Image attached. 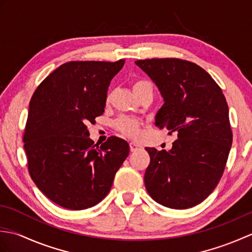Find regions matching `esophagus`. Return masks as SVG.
Returning a JSON list of instances; mask_svg holds the SVG:
<instances>
[{
    "label": "esophagus",
    "mask_w": 252,
    "mask_h": 252,
    "mask_svg": "<svg viewBox=\"0 0 252 252\" xmlns=\"http://www.w3.org/2000/svg\"><path fill=\"white\" fill-rule=\"evenodd\" d=\"M143 147L141 146V145H138V144H136V143H130V149H131V152L132 153H134V152H137V151H140V149H142Z\"/></svg>",
    "instance_id": "esophagus-1"
}]
</instances>
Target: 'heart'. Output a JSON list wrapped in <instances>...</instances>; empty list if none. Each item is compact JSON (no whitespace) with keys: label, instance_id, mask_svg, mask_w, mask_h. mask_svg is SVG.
<instances>
[{"label":"heart","instance_id":"1","mask_svg":"<svg viewBox=\"0 0 252 252\" xmlns=\"http://www.w3.org/2000/svg\"><path fill=\"white\" fill-rule=\"evenodd\" d=\"M146 90L153 91V85L151 82L147 81V80L138 79V80H135L134 83H133V91H134L135 94L141 93L143 91H146ZM110 97H111V94L108 93L106 98L107 101L110 100ZM141 126H142V122L140 120L134 119V118H130V117H120L119 119L115 122V126L118 130L122 132L125 135L133 137V138L140 136Z\"/></svg>","mask_w":252,"mask_h":252}]
</instances>
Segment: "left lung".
<instances>
[{"mask_svg":"<svg viewBox=\"0 0 252 252\" xmlns=\"http://www.w3.org/2000/svg\"><path fill=\"white\" fill-rule=\"evenodd\" d=\"M157 85L163 105L155 125L178 140L170 151L146 147L151 162L144 182L155 201L191 208L216 189L225 169L233 133L221 88L205 69L179 58L135 62Z\"/></svg>","mask_w":252,"mask_h":252,"instance_id":"obj_1","label":"left lung"}]
</instances>
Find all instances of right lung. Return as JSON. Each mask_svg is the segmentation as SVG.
<instances>
[{
  "label": "right lung",
  "instance_id": "obj_1",
  "mask_svg": "<svg viewBox=\"0 0 252 252\" xmlns=\"http://www.w3.org/2000/svg\"><path fill=\"white\" fill-rule=\"evenodd\" d=\"M125 60L69 62L32 95L24 134L32 181L53 202L70 210L97 205L108 194L130 147L111 136L97 144L89 123L103 115L110 81Z\"/></svg>",
  "mask_w": 252,
  "mask_h": 252
}]
</instances>
